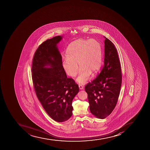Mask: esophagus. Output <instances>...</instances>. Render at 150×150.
Instances as JSON below:
<instances>
[{
	"mask_svg": "<svg viewBox=\"0 0 150 150\" xmlns=\"http://www.w3.org/2000/svg\"><path fill=\"white\" fill-rule=\"evenodd\" d=\"M79 89L80 90H83V86H82V85H81V84L79 85Z\"/></svg>",
	"mask_w": 150,
	"mask_h": 150,
	"instance_id": "obj_1",
	"label": "esophagus"
}]
</instances>
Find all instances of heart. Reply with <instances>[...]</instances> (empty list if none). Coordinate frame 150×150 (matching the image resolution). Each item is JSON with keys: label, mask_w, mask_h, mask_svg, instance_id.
Returning <instances> with one entry per match:
<instances>
[{"label": "heart", "mask_w": 150, "mask_h": 150, "mask_svg": "<svg viewBox=\"0 0 150 150\" xmlns=\"http://www.w3.org/2000/svg\"><path fill=\"white\" fill-rule=\"evenodd\" d=\"M67 55L63 58V67L68 75L74 77L78 71V63L81 68L77 79L79 83H85L91 73L97 72L102 63V48L95 39H79L72 42L67 48Z\"/></svg>", "instance_id": "1"}]
</instances>
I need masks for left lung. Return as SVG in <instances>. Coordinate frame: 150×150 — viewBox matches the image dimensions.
I'll list each match as a JSON object with an SVG mask.
<instances>
[{"label":"left lung","instance_id":"left-lung-1","mask_svg":"<svg viewBox=\"0 0 150 150\" xmlns=\"http://www.w3.org/2000/svg\"><path fill=\"white\" fill-rule=\"evenodd\" d=\"M105 59L102 70L85 86L90 110L93 115L104 119L112 112L118 101L122 83V73L115 45L105 37Z\"/></svg>","mask_w":150,"mask_h":150}]
</instances>
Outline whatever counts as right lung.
<instances>
[{
  "instance_id": "1",
  "label": "right lung",
  "mask_w": 150,
  "mask_h": 150,
  "mask_svg": "<svg viewBox=\"0 0 150 150\" xmlns=\"http://www.w3.org/2000/svg\"><path fill=\"white\" fill-rule=\"evenodd\" d=\"M62 39L55 36L41 44L35 52L32 67L37 98L48 115L58 122L71 117L72 102L79 91L74 80L67 78L62 66L57 47Z\"/></svg>"
}]
</instances>
